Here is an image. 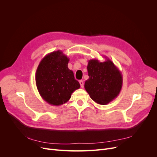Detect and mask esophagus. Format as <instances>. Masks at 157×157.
Returning <instances> with one entry per match:
<instances>
[{"label":"esophagus","mask_w":157,"mask_h":157,"mask_svg":"<svg viewBox=\"0 0 157 157\" xmlns=\"http://www.w3.org/2000/svg\"><path fill=\"white\" fill-rule=\"evenodd\" d=\"M79 83H80V87L83 88V87H84V81H83V80H80Z\"/></svg>","instance_id":"1"}]
</instances>
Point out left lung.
<instances>
[{
	"label": "left lung",
	"mask_w": 157,
	"mask_h": 157,
	"mask_svg": "<svg viewBox=\"0 0 157 157\" xmlns=\"http://www.w3.org/2000/svg\"><path fill=\"white\" fill-rule=\"evenodd\" d=\"M100 62L98 59L88 61L87 66L89 78L84 88L90 97L100 105H107L119 94L122 86V75L111 60Z\"/></svg>",
	"instance_id": "obj_1"
}]
</instances>
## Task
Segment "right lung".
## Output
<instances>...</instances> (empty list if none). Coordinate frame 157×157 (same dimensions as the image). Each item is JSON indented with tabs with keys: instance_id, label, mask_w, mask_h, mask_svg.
<instances>
[{
	"instance_id": "add662e5",
	"label": "right lung",
	"mask_w": 157,
	"mask_h": 157,
	"mask_svg": "<svg viewBox=\"0 0 157 157\" xmlns=\"http://www.w3.org/2000/svg\"><path fill=\"white\" fill-rule=\"evenodd\" d=\"M69 61L62 51L58 50L45 56L38 66L35 74L38 91L50 105L59 106L67 103L80 86L68 68Z\"/></svg>"
}]
</instances>
